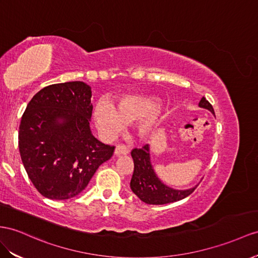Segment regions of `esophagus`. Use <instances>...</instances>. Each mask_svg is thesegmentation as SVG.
<instances>
[{
    "label": "esophagus",
    "instance_id": "esophagus-1",
    "mask_svg": "<svg viewBox=\"0 0 258 258\" xmlns=\"http://www.w3.org/2000/svg\"><path fill=\"white\" fill-rule=\"evenodd\" d=\"M130 153V147L125 146L124 144H118L115 147L114 154L115 156H121V155H127Z\"/></svg>",
    "mask_w": 258,
    "mask_h": 258
}]
</instances>
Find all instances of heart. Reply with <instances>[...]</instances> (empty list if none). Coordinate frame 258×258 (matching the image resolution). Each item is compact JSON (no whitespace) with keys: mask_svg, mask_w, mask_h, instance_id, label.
<instances>
[{"mask_svg":"<svg viewBox=\"0 0 258 258\" xmlns=\"http://www.w3.org/2000/svg\"><path fill=\"white\" fill-rule=\"evenodd\" d=\"M159 101L151 97L127 96L117 102L116 109L109 102L98 103L94 109V117L97 126L105 134H115L121 131L125 123H135L147 120L141 132L148 133L153 126L151 116L157 112Z\"/></svg>","mask_w":258,"mask_h":258,"instance_id":"obj_1","label":"heart"}]
</instances>
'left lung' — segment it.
<instances>
[{
	"mask_svg": "<svg viewBox=\"0 0 258 258\" xmlns=\"http://www.w3.org/2000/svg\"><path fill=\"white\" fill-rule=\"evenodd\" d=\"M200 107L208 109L215 113L213 105L205 97L200 101ZM131 155L134 160V172L131 179V188L144 203L149 205L174 203L189 196L196 189V187H193L186 190H177L162 184L151 167L149 146L147 144H145L142 148H134Z\"/></svg>",
	"mask_w": 258,
	"mask_h": 258,
	"instance_id": "obj_1",
	"label": "left lung"
}]
</instances>
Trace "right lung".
<instances>
[{
	"instance_id": "add662e5",
	"label": "right lung",
	"mask_w": 258,
	"mask_h": 258,
	"mask_svg": "<svg viewBox=\"0 0 258 258\" xmlns=\"http://www.w3.org/2000/svg\"><path fill=\"white\" fill-rule=\"evenodd\" d=\"M90 98V86L83 82L50 85L32 97L22 116V161L38 192L50 200L77 196L113 156L114 146L91 134Z\"/></svg>"
}]
</instances>
